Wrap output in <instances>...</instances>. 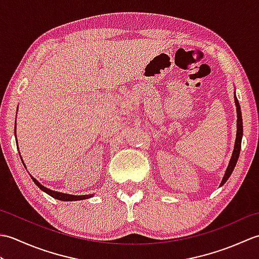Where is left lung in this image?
Wrapping results in <instances>:
<instances>
[{
  "label": "left lung",
  "mask_w": 259,
  "mask_h": 259,
  "mask_svg": "<svg viewBox=\"0 0 259 259\" xmlns=\"http://www.w3.org/2000/svg\"><path fill=\"white\" fill-rule=\"evenodd\" d=\"M235 103H236V107H237V135H236V141H235L233 156H232V158H230L229 164L227 167L226 172H225V176H224L221 186H223L225 183H226L228 178L230 177V175H232L233 170L236 166V163H237L239 152H240V148H241V137H243V119H241L240 106H239V102L237 100V97H236V95H235Z\"/></svg>",
  "instance_id": "8db88e82"
}]
</instances>
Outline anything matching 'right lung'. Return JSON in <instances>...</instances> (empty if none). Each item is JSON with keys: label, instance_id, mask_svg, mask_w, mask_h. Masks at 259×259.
<instances>
[{"label": "right lung", "instance_id": "add662e5", "mask_svg": "<svg viewBox=\"0 0 259 259\" xmlns=\"http://www.w3.org/2000/svg\"><path fill=\"white\" fill-rule=\"evenodd\" d=\"M16 125V123H15ZM32 180L34 181V184L40 188L41 190H43L45 192H47L48 195H50L51 197L56 198V199L59 200H63V201H72V200H81V199H87V198L91 197L90 195H84V196H73V195H68V194H62V192H58V191H53L50 190L49 188H46L45 186H42L36 179H34L32 177Z\"/></svg>", "mask_w": 259, "mask_h": 259}]
</instances>
